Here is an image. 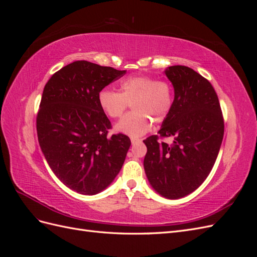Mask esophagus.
Returning a JSON list of instances; mask_svg holds the SVG:
<instances>
[{
    "label": "esophagus",
    "instance_id": "obj_1",
    "mask_svg": "<svg viewBox=\"0 0 257 257\" xmlns=\"http://www.w3.org/2000/svg\"><path fill=\"white\" fill-rule=\"evenodd\" d=\"M131 142H132V145H135V144H137V143H141L142 139L135 138V137H131Z\"/></svg>",
    "mask_w": 257,
    "mask_h": 257
}]
</instances>
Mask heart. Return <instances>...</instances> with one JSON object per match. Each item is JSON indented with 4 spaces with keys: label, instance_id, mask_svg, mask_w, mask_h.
<instances>
[{
    "label": "heart",
    "instance_id": "1",
    "mask_svg": "<svg viewBox=\"0 0 257 257\" xmlns=\"http://www.w3.org/2000/svg\"><path fill=\"white\" fill-rule=\"evenodd\" d=\"M173 98L168 82L147 76L128 77L120 83V92L103 89L97 95L100 109L112 119L120 118L128 104H132L134 111L116 123L114 130L135 138L146 134L152 121L160 123L167 118Z\"/></svg>",
    "mask_w": 257,
    "mask_h": 257
}]
</instances>
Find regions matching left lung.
Wrapping results in <instances>:
<instances>
[{"mask_svg": "<svg viewBox=\"0 0 257 257\" xmlns=\"http://www.w3.org/2000/svg\"><path fill=\"white\" fill-rule=\"evenodd\" d=\"M175 92L172 110L158 134L144 141L145 173L161 196L178 199L189 195L211 172L224 135V121L216 93L194 69L174 65L165 69Z\"/></svg>", "mask_w": 257, "mask_h": 257, "instance_id": "1", "label": "left lung"}]
</instances>
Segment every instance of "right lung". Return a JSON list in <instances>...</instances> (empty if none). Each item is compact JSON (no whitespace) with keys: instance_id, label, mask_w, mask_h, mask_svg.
Masks as SVG:
<instances>
[{"instance_id":"1","label":"right lung","mask_w":257,"mask_h":257,"mask_svg":"<svg viewBox=\"0 0 257 257\" xmlns=\"http://www.w3.org/2000/svg\"><path fill=\"white\" fill-rule=\"evenodd\" d=\"M126 71L75 61L46 83L36 118L37 137L49 167L59 180L82 195L109 186L130 149L126 135L107 137L111 123L97 95Z\"/></svg>"}]
</instances>
